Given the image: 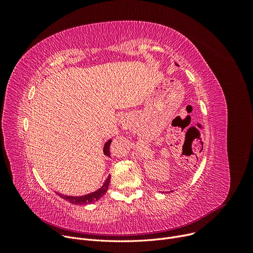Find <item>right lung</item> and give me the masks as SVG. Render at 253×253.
Instances as JSON below:
<instances>
[{
	"instance_id": "obj_1",
	"label": "right lung",
	"mask_w": 253,
	"mask_h": 253,
	"mask_svg": "<svg viewBox=\"0 0 253 253\" xmlns=\"http://www.w3.org/2000/svg\"><path fill=\"white\" fill-rule=\"evenodd\" d=\"M111 142H112L111 139L106 141V143L104 144V148H103V153H104V155H106L108 157H111V155H110V145H111ZM110 180H111V175L108 176V178H106V180L104 181L103 185H102L100 189H98L97 191L93 192L91 194H87L85 196L74 197V196L61 195L59 193H57V195L60 198L64 199V200H66V201L72 203V204H75V205H87V204H91V203L96 202L98 199H100L106 193V191H108L109 185H110Z\"/></svg>"
}]
</instances>
